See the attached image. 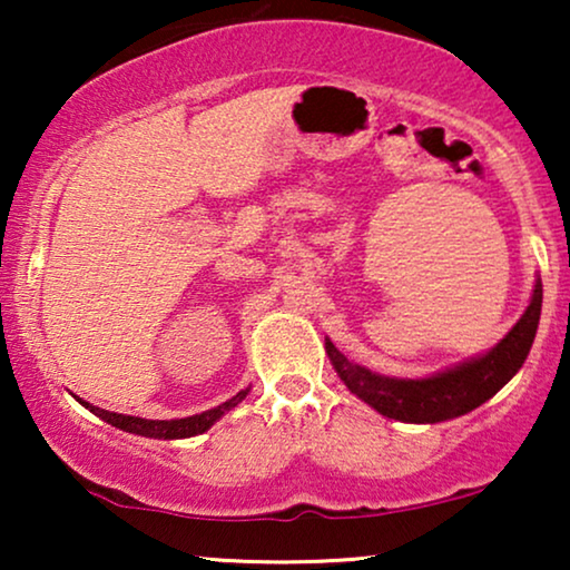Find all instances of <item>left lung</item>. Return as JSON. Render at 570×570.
Here are the masks:
<instances>
[{
  "instance_id": "left-lung-1",
  "label": "left lung",
  "mask_w": 570,
  "mask_h": 570,
  "mask_svg": "<svg viewBox=\"0 0 570 570\" xmlns=\"http://www.w3.org/2000/svg\"><path fill=\"white\" fill-rule=\"evenodd\" d=\"M542 314V279H534L532 301L509 334L488 350L451 365L446 371L431 373L423 379L384 376L365 365L347 361L332 340H326V355L350 392L363 400L379 415L402 420V423H443V420L462 417L490 396L501 392L524 365L532 350L537 324Z\"/></svg>"
}]
</instances>
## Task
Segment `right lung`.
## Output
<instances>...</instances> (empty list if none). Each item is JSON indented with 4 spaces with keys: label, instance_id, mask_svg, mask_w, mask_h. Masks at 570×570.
I'll return each instance as SVG.
<instances>
[{
    "label": "right lung",
    "instance_id": "right-lung-1",
    "mask_svg": "<svg viewBox=\"0 0 570 570\" xmlns=\"http://www.w3.org/2000/svg\"><path fill=\"white\" fill-rule=\"evenodd\" d=\"M248 392H252V386L240 389L236 396H230L228 402L217 404V407H213V410H205V412H199V415H191V417H176V420H147V417H135V415H119V412L100 410V407H96V404L80 400V396H75V400L80 402L85 410H90L92 415L106 420L108 425L119 428V431L145 435V439L176 441V439H191V435H199V433L209 431V428H213L217 420L225 415V412H230L233 407H236V404L244 402Z\"/></svg>",
    "mask_w": 570,
    "mask_h": 570
}]
</instances>
